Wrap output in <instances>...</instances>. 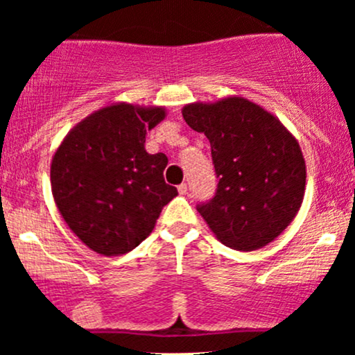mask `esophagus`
Masks as SVG:
<instances>
[{
	"mask_svg": "<svg viewBox=\"0 0 355 355\" xmlns=\"http://www.w3.org/2000/svg\"><path fill=\"white\" fill-rule=\"evenodd\" d=\"M187 191H189V187H187V183H180V185H178V193L185 195Z\"/></svg>",
	"mask_w": 355,
	"mask_h": 355,
	"instance_id": "obj_1",
	"label": "esophagus"
}]
</instances>
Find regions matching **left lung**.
I'll use <instances>...</instances> for the list:
<instances>
[{
    "instance_id": "left-lung-1",
    "label": "left lung",
    "mask_w": 355,
    "mask_h": 355,
    "mask_svg": "<svg viewBox=\"0 0 355 355\" xmlns=\"http://www.w3.org/2000/svg\"><path fill=\"white\" fill-rule=\"evenodd\" d=\"M182 115L211 146L217 193L197 207L209 229L234 250L268 245L291 225L304 200L307 172L297 138L243 96L195 101Z\"/></svg>"
}]
</instances>
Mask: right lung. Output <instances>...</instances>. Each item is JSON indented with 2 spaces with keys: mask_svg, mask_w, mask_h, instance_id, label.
I'll list each match as a JSON object with an SVG mask.
<instances>
[{
  "mask_svg": "<svg viewBox=\"0 0 355 355\" xmlns=\"http://www.w3.org/2000/svg\"><path fill=\"white\" fill-rule=\"evenodd\" d=\"M165 116V107L107 105L73 126L53 155L56 207L96 254L118 257L140 245L178 195L165 183V153L145 150L146 132Z\"/></svg>",
  "mask_w": 355,
  "mask_h": 355,
  "instance_id": "right-lung-1",
  "label": "right lung"
}]
</instances>
